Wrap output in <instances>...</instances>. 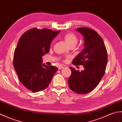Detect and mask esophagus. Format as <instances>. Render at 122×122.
I'll return each instance as SVG.
<instances>
[{
  "mask_svg": "<svg viewBox=\"0 0 122 122\" xmlns=\"http://www.w3.org/2000/svg\"><path fill=\"white\" fill-rule=\"evenodd\" d=\"M63 68H64V66H61V65H59V66H58V69H59V70L62 69H63Z\"/></svg>",
  "mask_w": 122,
  "mask_h": 122,
  "instance_id": "obj_1",
  "label": "esophagus"
}]
</instances>
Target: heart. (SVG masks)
Instances as JSON below:
<instances>
[{
  "mask_svg": "<svg viewBox=\"0 0 122 122\" xmlns=\"http://www.w3.org/2000/svg\"><path fill=\"white\" fill-rule=\"evenodd\" d=\"M64 39L65 40L66 43L70 46H76L77 41H78V38L77 36L73 32H68L64 36Z\"/></svg>",
  "mask_w": 122,
  "mask_h": 122,
  "instance_id": "b5f03b06",
  "label": "heart"
}]
</instances>
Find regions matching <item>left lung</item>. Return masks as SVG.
<instances>
[{
	"mask_svg": "<svg viewBox=\"0 0 122 122\" xmlns=\"http://www.w3.org/2000/svg\"><path fill=\"white\" fill-rule=\"evenodd\" d=\"M84 36V48L72 61L74 66H83L80 72L70 67L72 73L68 79L70 89L80 94H87L99 83L105 74L107 62V52L101 36L90 28H77Z\"/></svg>",
	"mask_w": 122,
	"mask_h": 122,
	"instance_id": "8db88e82",
	"label": "left lung"
}]
</instances>
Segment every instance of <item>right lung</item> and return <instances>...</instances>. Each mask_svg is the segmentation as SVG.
<instances>
[{
  "instance_id": "obj_1",
  "label": "right lung",
  "mask_w": 122,
  "mask_h": 122,
  "mask_svg": "<svg viewBox=\"0 0 122 122\" xmlns=\"http://www.w3.org/2000/svg\"><path fill=\"white\" fill-rule=\"evenodd\" d=\"M60 31L32 28L20 38L15 49L13 65L20 81L32 92L49 86L58 68L42 64V56L48 53L50 42Z\"/></svg>"
}]
</instances>
